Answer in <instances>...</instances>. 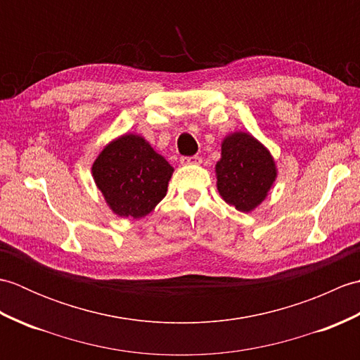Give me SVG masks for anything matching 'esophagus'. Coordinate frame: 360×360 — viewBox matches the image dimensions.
I'll use <instances>...</instances> for the list:
<instances>
[{
    "label": "esophagus",
    "instance_id": "34e87169",
    "mask_svg": "<svg viewBox=\"0 0 360 360\" xmlns=\"http://www.w3.org/2000/svg\"><path fill=\"white\" fill-rule=\"evenodd\" d=\"M201 156H182L181 158V164L184 165H195V164H201Z\"/></svg>",
    "mask_w": 360,
    "mask_h": 360
}]
</instances>
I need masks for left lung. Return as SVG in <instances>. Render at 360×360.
I'll list each match as a JSON object with an SVG mask.
<instances>
[{
  "mask_svg": "<svg viewBox=\"0 0 360 360\" xmlns=\"http://www.w3.org/2000/svg\"><path fill=\"white\" fill-rule=\"evenodd\" d=\"M277 178L272 156L248 133L227 136L217 164V186L223 200L240 212L254 210Z\"/></svg>",
  "mask_w": 360,
  "mask_h": 360,
  "instance_id": "obj_1",
  "label": "left lung"
}]
</instances>
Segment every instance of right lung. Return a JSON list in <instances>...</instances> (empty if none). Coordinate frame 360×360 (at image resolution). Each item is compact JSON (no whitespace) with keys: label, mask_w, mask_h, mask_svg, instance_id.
Returning <instances> with one entry per match:
<instances>
[{"label":"right lung","mask_w":360,"mask_h":360,"mask_svg":"<svg viewBox=\"0 0 360 360\" xmlns=\"http://www.w3.org/2000/svg\"><path fill=\"white\" fill-rule=\"evenodd\" d=\"M173 167L141 136L125 134L102 150L94 181L119 217L142 218L167 195Z\"/></svg>","instance_id":"add662e5"}]
</instances>
